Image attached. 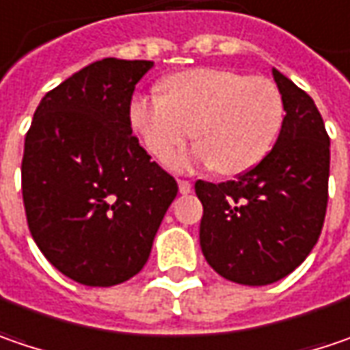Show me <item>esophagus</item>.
Here are the masks:
<instances>
[{
  "label": "esophagus",
  "instance_id": "esophagus-1",
  "mask_svg": "<svg viewBox=\"0 0 350 350\" xmlns=\"http://www.w3.org/2000/svg\"><path fill=\"white\" fill-rule=\"evenodd\" d=\"M178 190H180V194H190L192 192V184L188 180H178Z\"/></svg>",
  "mask_w": 350,
  "mask_h": 350
}]
</instances>
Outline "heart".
<instances>
[{
    "mask_svg": "<svg viewBox=\"0 0 350 350\" xmlns=\"http://www.w3.org/2000/svg\"><path fill=\"white\" fill-rule=\"evenodd\" d=\"M164 94L134 93L129 122L148 152L166 160L194 131L192 150L174 168L212 164L219 174H241L271 150L283 124V96L269 79L214 67L170 75Z\"/></svg>",
    "mask_w": 350,
    "mask_h": 350,
    "instance_id": "1",
    "label": "heart"
}]
</instances>
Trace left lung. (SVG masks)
<instances>
[{
  "mask_svg": "<svg viewBox=\"0 0 350 350\" xmlns=\"http://www.w3.org/2000/svg\"><path fill=\"white\" fill-rule=\"evenodd\" d=\"M285 116L275 146L236 180H198L200 245L210 267L239 285H269L299 267L321 236L331 142L313 98L273 69Z\"/></svg>",
  "mask_w": 350,
  "mask_h": 350,
  "instance_id": "1",
  "label": "left lung"
}]
</instances>
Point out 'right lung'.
<instances>
[{
  "label": "right lung",
  "mask_w": 350,
  "mask_h": 350,
  "mask_svg": "<svg viewBox=\"0 0 350 350\" xmlns=\"http://www.w3.org/2000/svg\"><path fill=\"white\" fill-rule=\"evenodd\" d=\"M152 61L103 59L45 94L21 162L33 239L89 287L134 278L148 261L178 184L133 136L129 103Z\"/></svg>",
  "instance_id": "right-lung-1"
}]
</instances>
